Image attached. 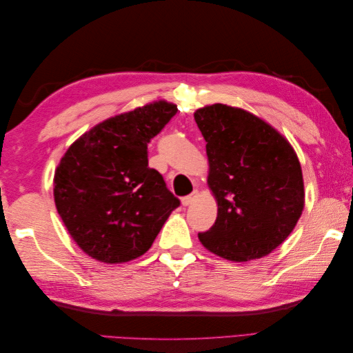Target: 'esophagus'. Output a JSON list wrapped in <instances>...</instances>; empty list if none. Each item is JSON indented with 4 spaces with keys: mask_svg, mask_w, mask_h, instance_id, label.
Segmentation results:
<instances>
[{
    "mask_svg": "<svg viewBox=\"0 0 353 353\" xmlns=\"http://www.w3.org/2000/svg\"><path fill=\"white\" fill-rule=\"evenodd\" d=\"M197 197H199V191L196 190V191H193V193L185 196V197L183 199V205H184V206H191V205H193V203L196 201Z\"/></svg>",
    "mask_w": 353,
    "mask_h": 353,
    "instance_id": "obj_1",
    "label": "esophagus"
}]
</instances>
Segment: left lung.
<instances>
[{
	"instance_id": "left-lung-1",
	"label": "left lung",
	"mask_w": 353,
	"mask_h": 353,
	"mask_svg": "<svg viewBox=\"0 0 353 353\" xmlns=\"http://www.w3.org/2000/svg\"><path fill=\"white\" fill-rule=\"evenodd\" d=\"M194 119L218 201L215 223L199 239L223 259H259L290 236L302 215L299 159L280 132L245 110L218 103L199 109Z\"/></svg>"
}]
</instances>
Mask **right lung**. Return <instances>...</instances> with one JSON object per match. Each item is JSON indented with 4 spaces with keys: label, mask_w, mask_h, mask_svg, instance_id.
I'll return each mask as SVG.
<instances>
[{
    "label": "right lung",
    "mask_w": 353,
    "mask_h": 353,
    "mask_svg": "<svg viewBox=\"0 0 353 353\" xmlns=\"http://www.w3.org/2000/svg\"><path fill=\"white\" fill-rule=\"evenodd\" d=\"M154 101L94 126L61 157L54 201L79 248L105 263H122L152 248L179 199L148 168L147 144L176 114Z\"/></svg>",
    "instance_id": "add662e5"
}]
</instances>
